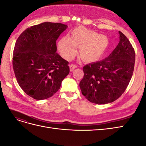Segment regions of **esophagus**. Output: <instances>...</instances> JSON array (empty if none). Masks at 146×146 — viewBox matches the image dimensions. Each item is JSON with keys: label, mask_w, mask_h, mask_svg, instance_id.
I'll return each mask as SVG.
<instances>
[{"label": "esophagus", "mask_w": 146, "mask_h": 146, "mask_svg": "<svg viewBox=\"0 0 146 146\" xmlns=\"http://www.w3.org/2000/svg\"><path fill=\"white\" fill-rule=\"evenodd\" d=\"M77 68V66L75 65V64H70L69 66V68H70V71H73V70Z\"/></svg>", "instance_id": "1"}]
</instances>
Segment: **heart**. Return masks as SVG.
I'll list each match as a JSON object with an SVG mask.
<instances>
[{"instance_id":"b5f03b06","label":"heart","mask_w":146,"mask_h":146,"mask_svg":"<svg viewBox=\"0 0 146 146\" xmlns=\"http://www.w3.org/2000/svg\"><path fill=\"white\" fill-rule=\"evenodd\" d=\"M110 41L107 36L79 26L72 30L71 37L64 36L58 42V50L63 58L72 59L78 47V54L85 62L99 60L107 51Z\"/></svg>"}]
</instances>
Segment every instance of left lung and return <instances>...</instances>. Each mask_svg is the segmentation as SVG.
<instances>
[{
    "label": "left lung",
    "mask_w": 146,
    "mask_h": 146,
    "mask_svg": "<svg viewBox=\"0 0 146 146\" xmlns=\"http://www.w3.org/2000/svg\"><path fill=\"white\" fill-rule=\"evenodd\" d=\"M117 46L104 60L84 66L80 82L82 94L92 103L106 104L117 99L131 80L135 52L129 39L119 31Z\"/></svg>",
    "instance_id": "8db88e82"
}]
</instances>
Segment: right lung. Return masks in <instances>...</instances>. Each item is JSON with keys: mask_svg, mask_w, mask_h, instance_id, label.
Listing matches in <instances>:
<instances>
[{"mask_svg": "<svg viewBox=\"0 0 146 146\" xmlns=\"http://www.w3.org/2000/svg\"><path fill=\"white\" fill-rule=\"evenodd\" d=\"M68 28L45 22L27 28L17 39L13 67L19 86L36 100L52 97L69 73L68 61L56 53V41Z\"/></svg>", "mask_w": 146, "mask_h": 146, "instance_id": "right-lung-1", "label": "right lung"}]
</instances>
